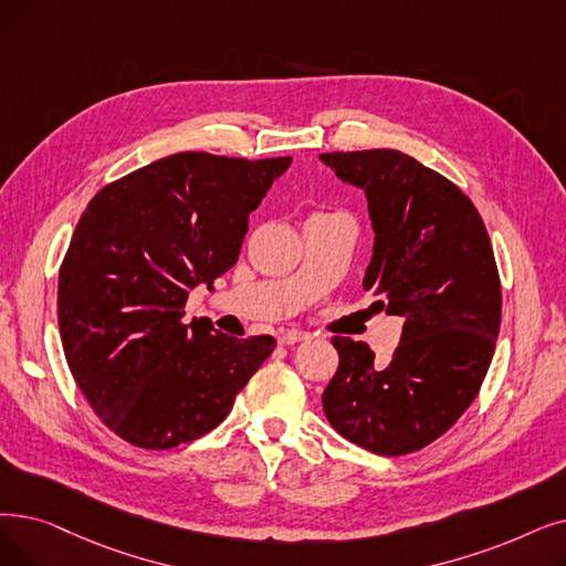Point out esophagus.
Segmentation results:
<instances>
[{
	"mask_svg": "<svg viewBox=\"0 0 566 566\" xmlns=\"http://www.w3.org/2000/svg\"><path fill=\"white\" fill-rule=\"evenodd\" d=\"M307 337H310V333H305V331H284V333H280L277 342L282 344V347H289V344L303 342V339H307Z\"/></svg>",
	"mask_w": 566,
	"mask_h": 566,
	"instance_id": "esophagus-1",
	"label": "esophagus"
}]
</instances>
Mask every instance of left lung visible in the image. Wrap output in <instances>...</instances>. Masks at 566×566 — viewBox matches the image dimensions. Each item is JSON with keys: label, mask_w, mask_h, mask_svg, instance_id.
Segmentation results:
<instances>
[{"label": "left lung", "mask_w": 566, "mask_h": 566, "mask_svg": "<svg viewBox=\"0 0 566 566\" xmlns=\"http://www.w3.org/2000/svg\"><path fill=\"white\" fill-rule=\"evenodd\" d=\"M365 191L375 231L363 289L402 337L386 367L365 342L333 337L337 373L322 402L331 426L379 455H405L444 434L485 379L502 318L500 275L474 203L398 150L318 155Z\"/></svg>", "instance_id": "8db88e82"}]
</instances>
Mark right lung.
<instances>
[{
  "label": "right lung",
  "mask_w": 566,
  "mask_h": 566,
  "mask_svg": "<svg viewBox=\"0 0 566 566\" xmlns=\"http://www.w3.org/2000/svg\"><path fill=\"white\" fill-rule=\"evenodd\" d=\"M291 157L178 153L106 185L60 268L69 370L96 416L140 449H174L227 419L275 339L185 324L189 291L238 261L250 212Z\"/></svg>",
  "instance_id": "right-lung-1"
}]
</instances>
